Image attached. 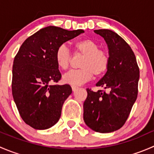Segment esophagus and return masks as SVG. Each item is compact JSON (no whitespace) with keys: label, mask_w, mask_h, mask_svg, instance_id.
<instances>
[{"label":"esophagus","mask_w":154,"mask_h":154,"mask_svg":"<svg viewBox=\"0 0 154 154\" xmlns=\"http://www.w3.org/2000/svg\"><path fill=\"white\" fill-rule=\"evenodd\" d=\"M71 88H72V91H75L76 90L78 89V87H77V86H72Z\"/></svg>","instance_id":"1"}]
</instances>
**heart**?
I'll return each mask as SVG.
<instances>
[{"label":"heart","mask_w":154,"mask_h":154,"mask_svg":"<svg viewBox=\"0 0 154 154\" xmlns=\"http://www.w3.org/2000/svg\"><path fill=\"white\" fill-rule=\"evenodd\" d=\"M77 52L81 53L84 57L80 63V69L71 70L64 74L63 80L72 86H81L91 80L92 74L99 77L107 71L109 65V57L105 51L99 49L100 46L90 38L80 40L74 43ZM57 66L63 70L67 69L71 60V53L66 45H61L55 52Z\"/></svg>","instance_id":"obj_1"}]
</instances>
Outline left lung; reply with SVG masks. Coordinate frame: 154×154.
<instances>
[{"label":"left lung","instance_id":"8db88e82","mask_svg":"<svg viewBox=\"0 0 154 154\" xmlns=\"http://www.w3.org/2000/svg\"><path fill=\"white\" fill-rule=\"evenodd\" d=\"M104 38L109 50V65L105 75L96 86L109 89V93L86 89L83 103V120L97 133L119 130L127 121L138 94L139 68L128 44L110 29L94 30Z\"/></svg>","mask_w":154,"mask_h":154}]
</instances>
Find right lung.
I'll list each match as a JSON object with an SVG mask.
<instances>
[{
	"label": "right lung",
	"mask_w": 154,
	"mask_h": 154,
	"mask_svg": "<svg viewBox=\"0 0 154 154\" xmlns=\"http://www.w3.org/2000/svg\"><path fill=\"white\" fill-rule=\"evenodd\" d=\"M83 32L49 26L28 37L19 48L12 66V97L21 119L32 128L46 130L60 120L72 89L68 84H51L62 77L56 50Z\"/></svg>",
	"instance_id": "add662e5"
}]
</instances>
